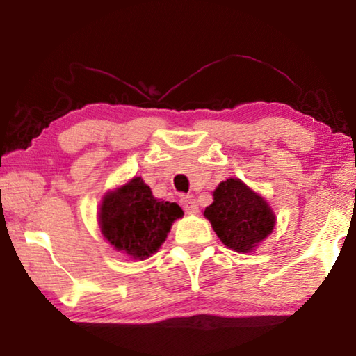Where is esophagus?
<instances>
[{
	"label": "esophagus",
	"mask_w": 356,
	"mask_h": 356,
	"mask_svg": "<svg viewBox=\"0 0 356 356\" xmlns=\"http://www.w3.org/2000/svg\"><path fill=\"white\" fill-rule=\"evenodd\" d=\"M180 206L184 207L185 212H191V213L197 212L196 200L191 195H184L182 197H180Z\"/></svg>",
	"instance_id": "obj_1"
}]
</instances>
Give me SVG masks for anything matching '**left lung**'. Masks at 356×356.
I'll return each instance as SVG.
<instances>
[{
	"label": "left lung",
	"mask_w": 356,
	"mask_h": 356,
	"mask_svg": "<svg viewBox=\"0 0 356 356\" xmlns=\"http://www.w3.org/2000/svg\"><path fill=\"white\" fill-rule=\"evenodd\" d=\"M213 231L227 248L250 252L275 227V213L257 193L240 179H227L213 191V202L204 210Z\"/></svg>",
	"instance_id": "8db88e82"
}]
</instances>
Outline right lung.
<instances>
[{"instance_id":"1","label":"right lung","mask_w":356,"mask_h":356,"mask_svg":"<svg viewBox=\"0 0 356 356\" xmlns=\"http://www.w3.org/2000/svg\"><path fill=\"white\" fill-rule=\"evenodd\" d=\"M182 215L176 202L156 200L141 177H134L104 196L99 225L114 248L144 261L156 252Z\"/></svg>"}]
</instances>
